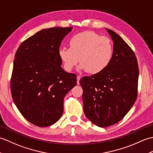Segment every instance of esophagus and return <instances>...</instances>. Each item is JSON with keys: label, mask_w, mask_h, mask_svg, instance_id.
<instances>
[{"label": "esophagus", "mask_w": 153, "mask_h": 153, "mask_svg": "<svg viewBox=\"0 0 153 153\" xmlns=\"http://www.w3.org/2000/svg\"><path fill=\"white\" fill-rule=\"evenodd\" d=\"M81 79V76H77V83L78 84H79V79Z\"/></svg>", "instance_id": "obj_1"}]
</instances>
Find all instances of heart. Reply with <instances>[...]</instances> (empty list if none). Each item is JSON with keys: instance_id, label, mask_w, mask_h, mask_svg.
<instances>
[{"instance_id": "b5f03b06", "label": "heart", "mask_w": 153, "mask_h": 153, "mask_svg": "<svg viewBox=\"0 0 153 153\" xmlns=\"http://www.w3.org/2000/svg\"><path fill=\"white\" fill-rule=\"evenodd\" d=\"M69 46L70 48L61 47L58 51V56L67 71L76 67L79 58V69L91 74L102 72L112 60V41L93 31H86L74 35L70 39Z\"/></svg>"}]
</instances>
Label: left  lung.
I'll use <instances>...</instances> for the list:
<instances>
[{
  "instance_id": "8db88e82",
  "label": "left lung",
  "mask_w": 153,
  "mask_h": 153,
  "mask_svg": "<svg viewBox=\"0 0 153 153\" xmlns=\"http://www.w3.org/2000/svg\"><path fill=\"white\" fill-rule=\"evenodd\" d=\"M106 30L114 41L111 62L102 72L79 81L84 113L101 128L115 124L131 108L137 97L139 78L134 51L116 32Z\"/></svg>"
}]
</instances>
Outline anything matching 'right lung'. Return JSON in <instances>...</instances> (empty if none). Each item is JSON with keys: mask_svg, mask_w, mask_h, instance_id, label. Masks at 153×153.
Returning <instances> with one entry per match:
<instances>
[{"mask_svg": "<svg viewBox=\"0 0 153 153\" xmlns=\"http://www.w3.org/2000/svg\"><path fill=\"white\" fill-rule=\"evenodd\" d=\"M71 29L41 30L23 41L16 53L10 79L12 99L22 116L37 126H49L60 118L64 97L77 84V76L62 68L58 54Z\"/></svg>", "mask_w": 153, "mask_h": 153, "instance_id": "obj_1", "label": "right lung"}]
</instances>
